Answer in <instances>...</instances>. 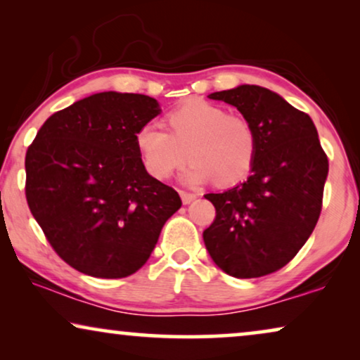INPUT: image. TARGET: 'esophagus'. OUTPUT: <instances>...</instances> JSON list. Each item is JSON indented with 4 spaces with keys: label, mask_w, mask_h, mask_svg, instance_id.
<instances>
[{
    "label": "esophagus",
    "mask_w": 360,
    "mask_h": 360,
    "mask_svg": "<svg viewBox=\"0 0 360 360\" xmlns=\"http://www.w3.org/2000/svg\"><path fill=\"white\" fill-rule=\"evenodd\" d=\"M180 196H181V201H184V205H188L196 198L195 193H190V191H184V190H180Z\"/></svg>",
    "instance_id": "1"
}]
</instances>
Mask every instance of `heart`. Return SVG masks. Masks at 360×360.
<instances>
[{
  "mask_svg": "<svg viewBox=\"0 0 360 360\" xmlns=\"http://www.w3.org/2000/svg\"><path fill=\"white\" fill-rule=\"evenodd\" d=\"M167 126L169 131L147 122L136 134L146 170L155 179H169L188 157L193 159L184 175L188 184L214 179L218 185H231L252 169L257 137L245 117L191 100L167 115Z\"/></svg>",
  "mask_w": 360,
  "mask_h": 360,
  "instance_id": "obj_1",
  "label": "heart"
}]
</instances>
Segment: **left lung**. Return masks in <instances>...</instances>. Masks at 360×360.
<instances>
[{
    "instance_id": "left-lung-1",
    "label": "left lung",
    "mask_w": 360,
    "mask_h": 360,
    "mask_svg": "<svg viewBox=\"0 0 360 360\" xmlns=\"http://www.w3.org/2000/svg\"><path fill=\"white\" fill-rule=\"evenodd\" d=\"M254 127L257 154L244 184L205 195L216 218L203 231L214 264L236 278L277 272L303 248L323 206L328 157L307 112L257 85L216 91Z\"/></svg>"
}]
</instances>
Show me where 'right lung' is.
Returning <instances> with one entry per match:
<instances>
[{
	"label": "right lung",
	"mask_w": 360,
	"mask_h": 360,
	"mask_svg": "<svg viewBox=\"0 0 360 360\" xmlns=\"http://www.w3.org/2000/svg\"><path fill=\"white\" fill-rule=\"evenodd\" d=\"M157 100L103 91L49 117L26 152L29 210L58 257L78 272L122 278L150 257L181 206L147 174L136 146Z\"/></svg>",
	"instance_id": "1"
}]
</instances>
